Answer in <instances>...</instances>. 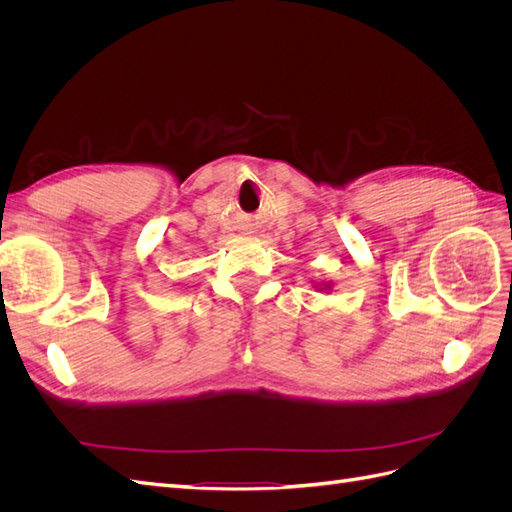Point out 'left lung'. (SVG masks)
Segmentation results:
<instances>
[{
    "mask_svg": "<svg viewBox=\"0 0 512 512\" xmlns=\"http://www.w3.org/2000/svg\"><path fill=\"white\" fill-rule=\"evenodd\" d=\"M327 288H329V286H327Z\"/></svg>",
    "mask_w": 512,
    "mask_h": 512,
    "instance_id": "1",
    "label": "left lung"
}]
</instances>
